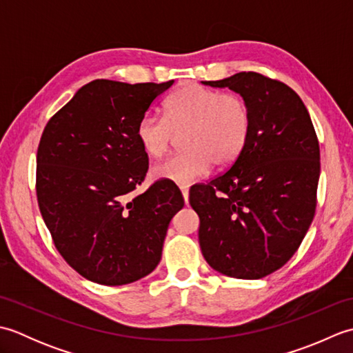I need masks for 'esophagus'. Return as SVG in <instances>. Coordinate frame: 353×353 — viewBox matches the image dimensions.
Here are the masks:
<instances>
[{"label":"esophagus","mask_w":353,"mask_h":353,"mask_svg":"<svg viewBox=\"0 0 353 353\" xmlns=\"http://www.w3.org/2000/svg\"><path fill=\"white\" fill-rule=\"evenodd\" d=\"M181 191H182V196H183L185 203L188 205V201H190V191H188V188H186V186H181Z\"/></svg>","instance_id":"34e87169"}]
</instances>
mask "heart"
Segmentation results:
<instances>
[{"label":"heart","instance_id":"heart-1","mask_svg":"<svg viewBox=\"0 0 353 353\" xmlns=\"http://www.w3.org/2000/svg\"><path fill=\"white\" fill-rule=\"evenodd\" d=\"M185 133L188 152L171 156L153 167V176L188 186L206 176L212 165L228 167L249 138L250 110L236 94L190 85L171 97L165 117L147 114L139 119L137 137L150 157L167 153L176 133Z\"/></svg>","mask_w":353,"mask_h":353}]
</instances>
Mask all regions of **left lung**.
<instances>
[{
	"mask_svg": "<svg viewBox=\"0 0 353 353\" xmlns=\"http://www.w3.org/2000/svg\"><path fill=\"white\" fill-rule=\"evenodd\" d=\"M201 83L243 97L250 133L228 171L190 191L200 249L215 272L261 279L287 264L314 219L317 134L301 97L282 81L250 71Z\"/></svg>",
	"mask_w": 353,
	"mask_h": 353,
	"instance_id": "8db88e82",
	"label": "left lung"
}]
</instances>
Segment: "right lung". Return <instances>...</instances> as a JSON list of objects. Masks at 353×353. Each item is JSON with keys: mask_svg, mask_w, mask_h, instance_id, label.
Listing matches in <instances>:
<instances>
[{"mask_svg": "<svg viewBox=\"0 0 353 353\" xmlns=\"http://www.w3.org/2000/svg\"><path fill=\"white\" fill-rule=\"evenodd\" d=\"M172 83L94 80L45 125L36 159L37 203L56 249L88 281L132 283L162 258L182 194L163 181L137 197L132 192L148 170L138 123Z\"/></svg>", "mask_w": 353, "mask_h": 353, "instance_id": "right-lung-1", "label": "right lung"}]
</instances>
